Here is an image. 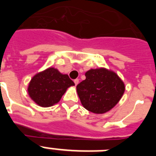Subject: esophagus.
Here are the masks:
<instances>
[{"label": "esophagus", "instance_id": "esophagus-1", "mask_svg": "<svg viewBox=\"0 0 156 156\" xmlns=\"http://www.w3.org/2000/svg\"><path fill=\"white\" fill-rule=\"evenodd\" d=\"M74 83H75V85H76H76L78 84V83H79V79L74 80Z\"/></svg>", "mask_w": 156, "mask_h": 156}]
</instances>
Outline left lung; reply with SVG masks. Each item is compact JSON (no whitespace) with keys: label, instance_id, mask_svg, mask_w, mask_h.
<instances>
[{"label":"left lung","instance_id":"1","mask_svg":"<svg viewBox=\"0 0 156 156\" xmlns=\"http://www.w3.org/2000/svg\"><path fill=\"white\" fill-rule=\"evenodd\" d=\"M86 79L76 86L82 105L95 114L105 113L119 102L125 91L124 83L115 72L105 68L91 69Z\"/></svg>","mask_w":156,"mask_h":156}]
</instances>
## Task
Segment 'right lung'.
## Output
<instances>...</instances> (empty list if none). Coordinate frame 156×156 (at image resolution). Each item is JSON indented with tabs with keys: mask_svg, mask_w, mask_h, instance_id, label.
Segmentation results:
<instances>
[{
	"mask_svg": "<svg viewBox=\"0 0 156 156\" xmlns=\"http://www.w3.org/2000/svg\"><path fill=\"white\" fill-rule=\"evenodd\" d=\"M74 85L67 74L50 67L33 76L27 90L36 104L46 108L57 104L66 90Z\"/></svg>",
	"mask_w": 156,
	"mask_h": 156,
	"instance_id": "right-lung-1",
	"label": "right lung"
}]
</instances>
